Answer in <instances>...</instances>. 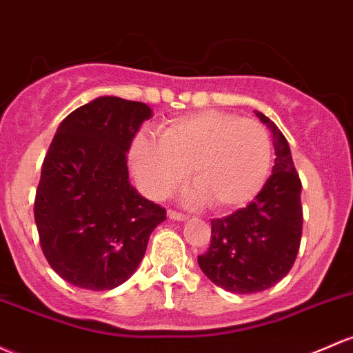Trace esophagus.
<instances>
[{"mask_svg": "<svg viewBox=\"0 0 353 353\" xmlns=\"http://www.w3.org/2000/svg\"><path fill=\"white\" fill-rule=\"evenodd\" d=\"M167 216H169L170 220H176V221H184V220H188V214L179 213V211H174V210L167 211Z\"/></svg>", "mask_w": 353, "mask_h": 353, "instance_id": "1", "label": "esophagus"}]
</instances>
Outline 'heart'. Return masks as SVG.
I'll return each mask as SVG.
<instances>
[{"mask_svg":"<svg viewBox=\"0 0 353 353\" xmlns=\"http://www.w3.org/2000/svg\"><path fill=\"white\" fill-rule=\"evenodd\" d=\"M128 159L150 198H167L188 179L189 168L196 188L188 201L230 211L252 201L265 184L272 145L259 121L205 110L161 125L157 142L139 135Z\"/></svg>","mask_w":353,"mask_h":353,"instance_id":"heart-1","label":"heart"}]
</instances>
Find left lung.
I'll return each instance as SVG.
<instances>
[{"label": "left lung", "mask_w": 353, "mask_h": 353, "mask_svg": "<svg viewBox=\"0 0 353 353\" xmlns=\"http://www.w3.org/2000/svg\"><path fill=\"white\" fill-rule=\"evenodd\" d=\"M255 113L272 132V174L250 205L211 220V243L198 255L208 279L236 294L265 291L288 276L303 233L301 179L288 140L265 114Z\"/></svg>", "instance_id": "1"}]
</instances>
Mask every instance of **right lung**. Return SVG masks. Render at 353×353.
<instances>
[{
    "mask_svg": "<svg viewBox=\"0 0 353 353\" xmlns=\"http://www.w3.org/2000/svg\"><path fill=\"white\" fill-rule=\"evenodd\" d=\"M152 117L145 103L101 96L62 120L35 192L40 247L69 284L110 291L135 272L165 208L128 181L127 152Z\"/></svg>",
    "mask_w": 353,
    "mask_h": 353,
    "instance_id": "obj_1",
    "label": "right lung"
}]
</instances>
